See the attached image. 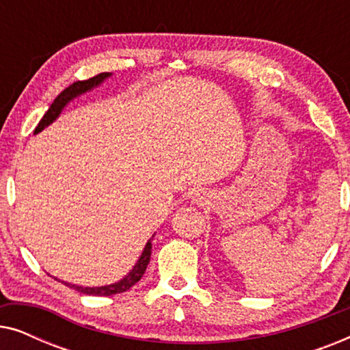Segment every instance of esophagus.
<instances>
[{
  "mask_svg": "<svg viewBox=\"0 0 350 350\" xmlns=\"http://www.w3.org/2000/svg\"><path fill=\"white\" fill-rule=\"evenodd\" d=\"M202 199H204L202 196H199V194H198V199H196V200H202Z\"/></svg>",
  "mask_w": 350,
  "mask_h": 350,
  "instance_id": "obj_1",
  "label": "esophagus"
}]
</instances>
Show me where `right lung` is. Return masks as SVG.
I'll list each match as a JSON object with an SVG mask.
<instances>
[{
    "label": "right lung",
    "mask_w": 350,
    "mask_h": 350,
    "mask_svg": "<svg viewBox=\"0 0 350 350\" xmlns=\"http://www.w3.org/2000/svg\"><path fill=\"white\" fill-rule=\"evenodd\" d=\"M108 78H111V73H100V75L94 76V78H90L88 81H78V83H73L70 85V88H66L64 92H62L59 97L54 100V103L51 105V108L47 109L44 116H42L40 124H38V127L35 129V135H36V133H40L41 131H44L47 126H51V124L60 116L62 111H64V108L70 102H73L75 98L79 97V95H83L85 92H90L92 89L98 88V85L105 83V81H107ZM152 237H154V236H152ZM151 241H152V239H150V241L146 242V245H145V248H143L140 258H138L135 266H133L132 269L129 271V274L124 275L121 280L114 282V284L102 285V286H83V285L70 284V282H64V280H59V279H55V280H59V282H62V284H65L66 286H70V288H73V290L79 291V293H84V295L111 296V295L122 293V291H127L129 288H132V286L142 279L143 274H145L148 262H150V260H151V250H152Z\"/></svg>",
    "instance_id": "1"
}]
</instances>
